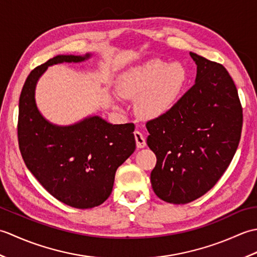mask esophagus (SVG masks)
Wrapping results in <instances>:
<instances>
[{"mask_svg":"<svg viewBox=\"0 0 257 257\" xmlns=\"http://www.w3.org/2000/svg\"><path fill=\"white\" fill-rule=\"evenodd\" d=\"M135 135V139H136V144H137V147L138 148H144V147H146L147 143H146V138L145 136L141 134L139 130H136V132L134 133Z\"/></svg>","mask_w":257,"mask_h":257,"instance_id":"1","label":"esophagus"}]
</instances>
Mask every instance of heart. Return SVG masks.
<instances>
[{
	"label": "heart",
	"instance_id": "b5f03b06",
	"mask_svg": "<svg viewBox=\"0 0 257 257\" xmlns=\"http://www.w3.org/2000/svg\"><path fill=\"white\" fill-rule=\"evenodd\" d=\"M187 83V72L180 64L151 59L125 72L119 81L123 97L137 98L139 111L145 117H159L176 105Z\"/></svg>",
	"mask_w": 257,
	"mask_h": 257
}]
</instances>
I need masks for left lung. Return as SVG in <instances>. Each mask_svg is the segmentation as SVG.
I'll return each mask as SVG.
<instances>
[{
    "label": "left lung",
    "instance_id": "1",
    "mask_svg": "<svg viewBox=\"0 0 257 257\" xmlns=\"http://www.w3.org/2000/svg\"><path fill=\"white\" fill-rule=\"evenodd\" d=\"M195 84L170 110L147 121L157 163L151 185L163 201L185 204L214 187L235 155L243 108L223 65L190 53Z\"/></svg>",
    "mask_w": 257,
    "mask_h": 257
}]
</instances>
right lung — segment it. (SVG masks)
Returning <instances> with one entry per match:
<instances>
[{"instance_id":"1","label":"right lung","mask_w":257,"mask_h":257,"mask_svg":"<svg viewBox=\"0 0 257 257\" xmlns=\"http://www.w3.org/2000/svg\"><path fill=\"white\" fill-rule=\"evenodd\" d=\"M89 56L58 55L35 67L27 76L19 102V147L27 169L54 198L77 209L100 205L108 199L118 167L136 149L133 122L111 124L95 116L58 127L38 111L35 86L47 67Z\"/></svg>"}]
</instances>
